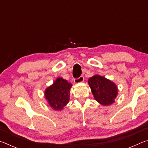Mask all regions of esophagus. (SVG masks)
Listing matches in <instances>:
<instances>
[{
	"label": "esophagus",
	"instance_id": "obj_1",
	"mask_svg": "<svg viewBox=\"0 0 148 148\" xmlns=\"http://www.w3.org/2000/svg\"><path fill=\"white\" fill-rule=\"evenodd\" d=\"M74 83L75 84H79V83H82V82H83L84 81V77L83 76H81L78 78H76L74 79Z\"/></svg>",
	"mask_w": 148,
	"mask_h": 148
}]
</instances>
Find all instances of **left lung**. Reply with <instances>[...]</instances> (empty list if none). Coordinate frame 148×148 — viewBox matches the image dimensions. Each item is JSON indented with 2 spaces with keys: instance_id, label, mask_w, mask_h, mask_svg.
I'll return each instance as SVG.
<instances>
[{
  "instance_id": "1",
  "label": "left lung",
  "mask_w": 148,
  "mask_h": 148,
  "mask_svg": "<svg viewBox=\"0 0 148 148\" xmlns=\"http://www.w3.org/2000/svg\"><path fill=\"white\" fill-rule=\"evenodd\" d=\"M88 84L94 98L103 106H109L115 102L117 87L114 82L100 75H95L88 79Z\"/></svg>"
}]
</instances>
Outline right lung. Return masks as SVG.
Returning <instances> with one entry per match:
<instances>
[{"mask_svg":"<svg viewBox=\"0 0 148 148\" xmlns=\"http://www.w3.org/2000/svg\"><path fill=\"white\" fill-rule=\"evenodd\" d=\"M72 85L66 79L58 77L45 90V98L50 106L56 111L62 110L69 103Z\"/></svg>","mask_w":148,"mask_h":148,"instance_id":"right-lung-1","label":"right lung"}]
</instances>
